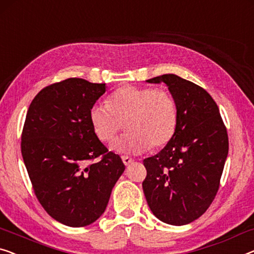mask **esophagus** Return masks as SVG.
<instances>
[{
  "label": "esophagus",
  "mask_w": 254,
  "mask_h": 254,
  "mask_svg": "<svg viewBox=\"0 0 254 254\" xmlns=\"http://www.w3.org/2000/svg\"><path fill=\"white\" fill-rule=\"evenodd\" d=\"M122 161L126 165H130L131 163H133V160H132V158L128 157V156H122Z\"/></svg>",
  "instance_id": "obj_1"
}]
</instances>
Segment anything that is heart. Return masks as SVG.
<instances>
[{
	"label": "heart",
	"instance_id": "obj_1",
	"mask_svg": "<svg viewBox=\"0 0 254 254\" xmlns=\"http://www.w3.org/2000/svg\"><path fill=\"white\" fill-rule=\"evenodd\" d=\"M90 121L101 141L109 142L126 126L127 133L112 143L122 154H140L151 145L162 147L175 135L178 108L171 94L164 90L126 85L90 109Z\"/></svg>",
	"mask_w": 254,
	"mask_h": 254
}]
</instances>
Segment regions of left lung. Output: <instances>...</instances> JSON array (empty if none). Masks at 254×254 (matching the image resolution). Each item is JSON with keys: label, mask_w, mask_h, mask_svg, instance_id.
Here are the masks:
<instances>
[{"label": "left lung", "mask_w": 254, "mask_h": 254, "mask_svg": "<svg viewBox=\"0 0 254 254\" xmlns=\"http://www.w3.org/2000/svg\"><path fill=\"white\" fill-rule=\"evenodd\" d=\"M146 82L165 83L178 108L172 139L145 158L147 203L161 221L190 224L211 205L228 156V135L215 101L205 90L175 74Z\"/></svg>", "instance_id": "8db88e82"}]
</instances>
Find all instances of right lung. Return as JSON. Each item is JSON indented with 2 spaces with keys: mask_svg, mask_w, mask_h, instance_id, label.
<instances>
[{
  "mask_svg": "<svg viewBox=\"0 0 254 254\" xmlns=\"http://www.w3.org/2000/svg\"><path fill=\"white\" fill-rule=\"evenodd\" d=\"M105 92L106 83L67 78L41 90L26 115L25 166L41 205L63 225L84 227L99 219L126 170L90 121L91 107Z\"/></svg>",
  "mask_w": 254,
  "mask_h": 254,
  "instance_id": "right-lung-1",
  "label": "right lung"
}]
</instances>
